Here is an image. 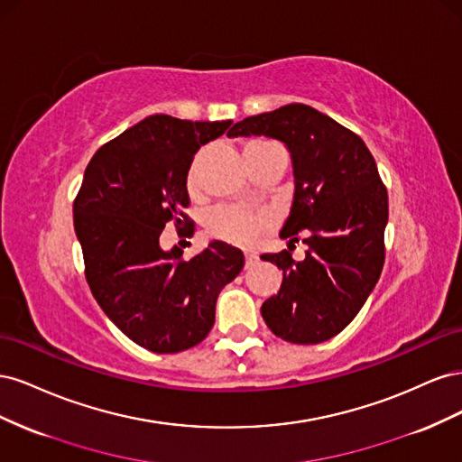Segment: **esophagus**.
<instances>
[{"instance_id": "obj_1", "label": "esophagus", "mask_w": 462, "mask_h": 462, "mask_svg": "<svg viewBox=\"0 0 462 462\" xmlns=\"http://www.w3.org/2000/svg\"><path fill=\"white\" fill-rule=\"evenodd\" d=\"M258 254L256 253H245V265L246 268H254V265L258 263Z\"/></svg>"}]
</instances>
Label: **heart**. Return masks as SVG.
Masks as SVG:
<instances>
[{
  "label": "heart",
  "mask_w": 462,
  "mask_h": 462,
  "mask_svg": "<svg viewBox=\"0 0 462 462\" xmlns=\"http://www.w3.org/2000/svg\"><path fill=\"white\" fill-rule=\"evenodd\" d=\"M265 143H250L248 146H258ZM190 183V179H189ZM263 227V216L241 206H217L206 217V229L214 239L231 245H246Z\"/></svg>",
  "instance_id": "1"
}]
</instances>
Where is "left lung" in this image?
<instances>
[{"mask_svg":"<svg viewBox=\"0 0 462 462\" xmlns=\"http://www.w3.org/2000/svg\"><path fill=\"white\" fill-rule=\"evenodd\" d=\"M282 141L292 160L295 197L283 239L309 245L262 254L283 270L277 295L262 304L268 328L289 343L316 345L341 333L365 306L385 262L387 189L362 138L326 114L289 104L233 125L229 136Z\"/></svg>","mask_w":462,"mask_h":462,"instance_id":"1","label":"left lung"}]
</instances>
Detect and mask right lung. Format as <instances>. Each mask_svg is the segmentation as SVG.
Masks as SVG:
<instances>
[{
	"label": "right lung",
	"mask_w": 462,
	"mask_h": 462,
	"mask_svg": "<svg viewBox=\"0 0 462 462\" xmlns=\"http://www.w3.org/2000/svg\"><path fill=\"white\" fill-rule=\"evenodd\" d=\"M233 121L150 116L97 150L73 202L75 233L96 302L131 341L171 355L199 345L219 291L239 275V248L214 241L190 260L160 235L189 229L187 175L194 153Z\"/></svg>",
	"instance_id": "right-lung-1"
}]
</instances>
